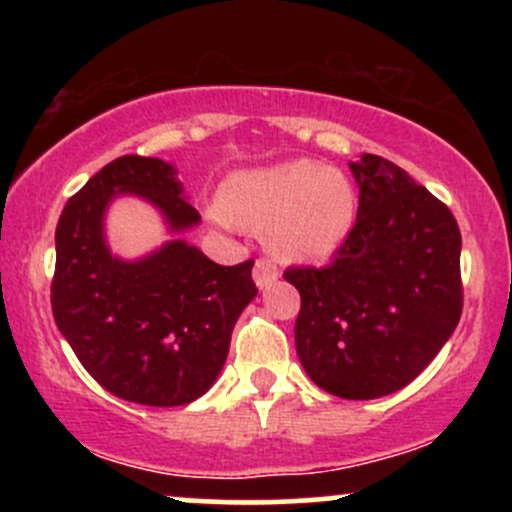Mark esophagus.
I'll list each match as a JSON object with an SVG mask.
<instances>
[{"instance_id": "34e87169", "label": "esophagus", "mask_w": 512, "mask_h": 512, "mask_svg": "<svg viewBox=\"0 0 512 512\" xmlns=\"http://www.w3.org/2000/svg\"><path fill=\"white\" fill-rule=\"evenodd\" d=\"M252 279H255L260 289H267V286H272L279 279V267L272 260H267V257H260L255 262V269H252Z\"/></svg>"}]
</instances>
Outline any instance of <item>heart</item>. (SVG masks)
<instances>
[{
    "label": "heart",
    "mask_w": 512,
    "mask_h": 512,
    "mask_svg": "<svg viewBox=\"0 0 512 512\" xmlns=\"http://www.w3.org/2000/svg\"><path fill=\"white\" fill-rule=\"evenodd\" d=\"M209 219L228 231H264L279 260L317 262L349 236L356 190L342 170L313 158L245 170L228 180L223 199L209 204Z\"/></svg>",
    "instance_id": "1"
}]
</instances>
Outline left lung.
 Wrapping results in <instances>:
<instances>
[{
  "label": "left lung",
  "instance_id": "obj_1",
  "mask_svg": "<svg viewBox=\"0 0 512 512\" xmlns=\"http://www.w3.org/2000/svg\"><path fill=\"white\" fill-rule=\"evenodd\" d=\"M358 216L325 267H289L301 293L296 351L310 380L342 399L402 390L462 315L455 216L387 158L351 163Z\"/></svg>",
  "mask_w": 512,
  "mask_h": 512
}]
</instances>
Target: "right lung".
I'll return each mask as SVG.
<instances>
[{
  "mask_svg": "<svg viewBox=\"0 0 512 512\" xmlns=\"http://www.w3.org/2000/svg\"><path fill=\"white\" fill-rule=\"evenodd\" d=\"M125 192L154 204L173 233L199 223L170 163L115 158L64 204L52 315L98 385L134 404L180 407L219 378L233 325L257 296L255 260L221 267L185 240H170L137 262L113 257L103 219Z\"/></svg>",
  "mask_w": 512,
  "mask_h": 512,
  "instance_id": "obj_1",
  "label": "right lung"
}]
</instances>
